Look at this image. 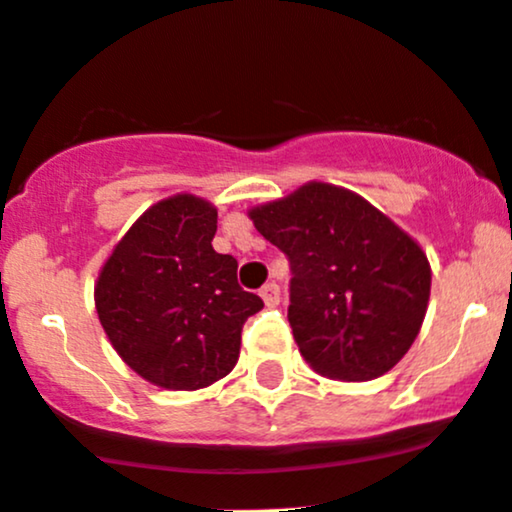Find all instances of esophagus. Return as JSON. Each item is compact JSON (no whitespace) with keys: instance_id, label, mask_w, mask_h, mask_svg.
<instances>
[{"instance_id":"1","label":"esophagus","mask_w":512,"mask_h":512,"mask_svg":"<svg viewBox=\"0 0 512 512\" xmlns=\"http://www.w3.org/2000/svg\"><path fill=\"white\" fill-rule=\"evenodd\" d=\"M260 296H262V301L267 303V306H277L279 296H282V291H279V284L267 282V284L260 289Z\"/></svg>"}]
</instances>
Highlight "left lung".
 Here are the masks:
<instances>
[{"label": "left lung", "mask_w": 512, "mask_h": 512, "mask_svg": "<svg viewBox=\"0 0 512 512\" xmlns=\"http://www.w3.org/2000/svg\"><path fill=\"white\" fill-rule=\"evenodd\" d=\"M250 218L289 257V323L318 374L369 381L401 362L423 325L432 279L411 235L325 182L255 206Z\"/></svg>", "instance_id": "obj_1"}]
</instances>
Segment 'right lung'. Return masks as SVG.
I'll return each mask as SVG.
<instances>
[{
  "label": "right lung",
  "instance_id": "add662e5",
  "mask_svg": "<svg viewBox=\"0 0 512 512\" xmlns=\"http://www.w3.org/2000/svg\"><path fill=\"white\" fill-rule=\"evenodd\" d=\"M218 211L194 194L157 201L101 267L94 303L106 338L150 384L196 391L240 355L245 320L265 303L238 284V260L213 250Z\"/></svg>",
  "mask_w": 512,
  "mask_h": 512
}]
</instances>
